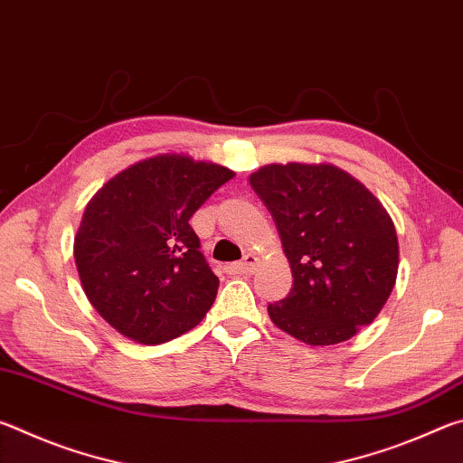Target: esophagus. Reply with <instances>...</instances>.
Listing matches in <instances>:
<instances>
[{
    "label": "esophagus",
    "mask_w": 463,
    "mask_h": 463,
    "mask_svg": "<svg viewBox=\"0 0 463 463\" xmlns=\"http://www.w3.org/2000/svg\"><path fill=\"white\" fill-rule=\"evenodd\" d=\"M257 268V255L255 253H247L242 257V261L239 263H231L226 265V271L229 273H242V276H250Z\"/></svg>",
    "instance_id": "1"
}]
</instances>
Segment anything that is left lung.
Masks as SVG:
<instances>
[{
    "label": "left lung",
    "mask_w": 463,
    "mask_h": 463,
    "mask_svg": "<svg viewBox=\"0 0 463 463\" xmlns=\"http://www.w3.org/2000/svg\"><path fill=\"white\" fill-rule=\"evenodd\" d=\"M269 210L292 268L273 325L308 345L347 341L386 304L398 273V239L378 198L326 163L265 165L249 177Z\"/></svg>",
    "instance_id": "1"
}]
</instances>
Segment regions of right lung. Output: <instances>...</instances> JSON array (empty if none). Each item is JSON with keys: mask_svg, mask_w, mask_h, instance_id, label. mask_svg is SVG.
Listing matches in <instances>:
<instances>
[{"mask_svg": "<svg viewBox=\"0 0 463 463\" xmlns=\"http://www.w3.org/2000/svg\"><path fill=\"white\" fill-rule=\"evenodd\" d=\"M231 169L156 155L120 171L93 195L75 237L85 296L120 335L167 343L206 317L218 278L190 226Z\"/></svg>", "mask_w": 463, "mask_h": 463, "instance_id": "obj_1", "label": "right lung"}]
</instances>
